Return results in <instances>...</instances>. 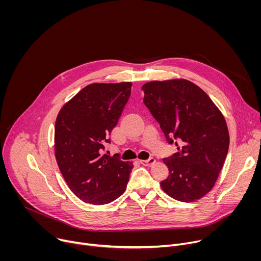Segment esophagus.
Returning a JSON list of instances; mask_svg holds the SVG:
<instances>
[{
	"mask_svg": "<svg viewBox=\"0 0 261 261\" xmlns=\"http://www.w3.org/2000/svg\"><path fill=\"white\" fill-rule=\"evenodd\" d=\"M140 163L142 165H145V166H152V165H154L156 163V160L154 158H150V159H147V160H140Z\"/></svg>",
	"mask_w": 261,
	"mask_h": 261,
	"instance_id": "esophagus-1",
	"label": "esophagus"
}]
</instances>
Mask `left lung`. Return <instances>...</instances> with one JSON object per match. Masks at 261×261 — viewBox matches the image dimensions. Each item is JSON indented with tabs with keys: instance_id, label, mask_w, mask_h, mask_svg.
<instances>
[{
	"instance_id": "left-lung-1",
	"label": "left lung",
	"mask_w": 261,
	"mask_h": 261,
	"mask_svg": "<svg viewBox=\"0 0 261 261\" xmlns=\"http://www.w3.org/2000/svg\"><path fill=\"white\" fill-rule=\"evenodd\" d=\"M143 102L169 143L178 152L163 159L168 177L161 181L170 197L192 202L214 187L224 164L229 133L224 116L207 94L190 81H153L142 86Z\"/></svg>"
}]
</instances>
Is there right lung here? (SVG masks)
Here are the masks:
<instances>
[{"instance_id": "right-lung-1", "label": "right lung", "mask_w": 261, "mask_h": 261, "mask_svg": "<svg viewBox=\"0 0 261 261\" xmlns=\"http://www.w3.org/2000/svg\"><path fill=\"white\" fill-rule=\"evenodd\" d=\"M132 84L94 83L66 102L55 125V156L70 190L81 200L101 205L121 196L132 162L103 154L118 124Z\"/></svg>"}]
</instances>
